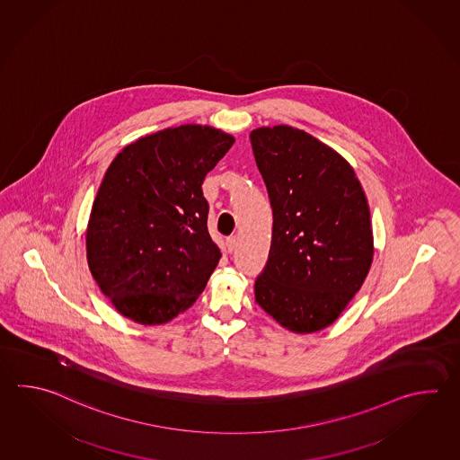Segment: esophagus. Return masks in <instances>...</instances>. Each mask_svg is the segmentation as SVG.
Instances as JSON below:
<instances>
[{"instance_id":"obj_1","label":"esophagus","mask_w":460,"mask_h":460,"mask_svg":"<svg viewBox=\"0 0 460 460\" xmlns=\"http://www.w3.org/2000/svg\"><path fill=\"white\" fill-rule=\"evenodd\" d=\"M226 247H227V252H234L235 247H237V237L231 235L226 239Z\"/></svg>"}]
</instances>
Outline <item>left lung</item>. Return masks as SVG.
Here are the masks:
<instances>
[{"instance_id":"8db88e82","label":"left lung","mask_w":460,"mask_h":460,"mask_svg":"<svg viewBox=\"0 0 460 460\" xmlns=\"http://www.w3.org/2000/svg\"><path fill=\"white\" fill-rule=\"evenodd\" d=\"M251 144L273 211L255 301L291 332H316L346 310L370 270L366 193L350 164L308 132L259 128Z\"/></svg>"}]
</instances>
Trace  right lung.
I'll use <instances>...</instances> for the list:
<instances>
[{
    "label": "right lung",
    "mask_w": 460,
    "mask_h": 460,
    "mask_svg": "<svg viewBox=\"0 0 460 460\" xmlns=\"http://www.w3.org/2000/svg\"><path fill=\"white\" fill-rule=\"evenodd\" d=\"M234 144L183 124L141 137L114 157L86 227V261L122 316L164 324L188 310L221 259L208 233L203 180Z\"/></svg>",
    "instance_id": "right-lung-1"
}]
</instances>
